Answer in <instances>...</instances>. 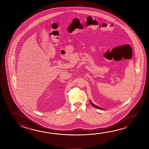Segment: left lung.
Listing matches in <instances>:
<instances>
[{"instance_id":"1","label":"left lung","mask_w":149,"mask_h":149,"mask_svg":"<svg viewBox=\"0 0 149 149\" xmlns=\"http://www.w3.org/2000/svg\"><path fill=\"white\" fill-rule=\"evenodd\" d=\"M90 103L91 104V105H93V107H96V108H97V109H100V110H103L102 108H101V107H98V106H97V105H95V104H93V103L91 102H90Z\"/></svg>"}]
</instances>
